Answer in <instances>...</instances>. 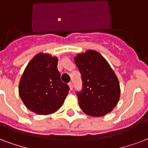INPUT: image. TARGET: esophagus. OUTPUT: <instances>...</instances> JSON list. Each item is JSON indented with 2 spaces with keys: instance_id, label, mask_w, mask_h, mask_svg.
<instances>
[{
  "instance_id": "34e87169",
  "label": "esophagus",
  "mask_w": 148,
  "mask_h": 148,
  "mask_svg": "<svg viewBox=\"0 0 148 148\" xmlns=\"http://www.w3.org/2000/svg\"><path fill=\"white\" fill-rule=\"evenodd\" d=\"M69 87H70V89H71V90H72V89H73V83L71 82H69Z\"/></svg>"
}]
</instances>
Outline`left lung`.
I'll use <instances>...</instances> for the list:
<instances>
[{"instance_id":"obj_1","label":"left lung","mask_w":148,"mask_h":148,"mask_svg":"<svg viewBox=\"0 0 148 148\" xmlns=\"http://www.w3.org/2000/svg\"><path fill=\"white\" fill-rule=\"evenodd\" d=\"M74 62L82 74V88L77 96L83 112L93 117L110 113L119 100L120 86L109 63L94 50L77 54Z\"/></svg>"}]
</instances>
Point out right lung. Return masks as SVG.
I'll return each mask as SVG.
<instances>
[{"label":"right lung","instance_id":"right-lung-1","mask_svg":"<svg viewBox=\"0 0 148 148\" xmlns=\"http://www.w3.org/2000/svg\"><path fill=\"white\" fill-rule=\"evenodd\" d=\"M57 64V57L39 53L24 71L18 92L26 107L34 113L41 115L54 113L68 94L70 88L60 79Z\"/></svg>","mask_w":148,"mask_h":148}]
</instances>
